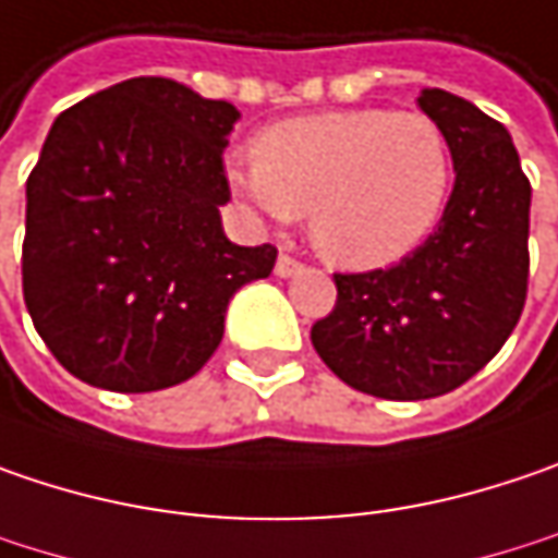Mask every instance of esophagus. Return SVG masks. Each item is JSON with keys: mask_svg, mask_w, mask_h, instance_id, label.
<instances>
[{"mask_svg": "<svg viewBox=\"0 0 558 558\" xmlns=\"http://www.w3.org/2000/svg\"><path fill=\"white\" fill-rule=\"evenodd\" d=\"M300 268H303V265H300V262H296L293 255H287V252H280V255H278V265H275V275H278V278H293V275H296Z\"/></svg>", "mask_w": 558, "mask_h": 558, "instance_id": "1", "label": "esophagus"}]
</instances>
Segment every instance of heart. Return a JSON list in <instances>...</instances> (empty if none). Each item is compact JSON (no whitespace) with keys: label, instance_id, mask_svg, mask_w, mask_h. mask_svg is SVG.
<instances>
[{"label":"heart","instance_id":"1","mask_svg":"<svg viewBox=\"0 0 558 558\" xmlns=\"http://www.w3.org/2000/svg\"><path fill=\"white\" fill-rule=\"evenodd\" d=\"M233 192L271 220L310 211L315 248L353 271L401 262L439 223L451 148L423 113L335 110L262 132L255 160L227 167Z\"/></svg>","mask_w":558,"mask_h":558}]
</instances>
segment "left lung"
<instances>
[{"label":"left lung","mask_w":558,"mask_h":558,"mask_svg":"<svg viewBox=\"0 0 558 558\" xmlns=\"http://www.w3.org/2000/svg\"><path fill=\"white\" fill-rule=\"evenodd\" d=\"M448 138L454 189L423 246L391 268L335 275L338 303L312 347L350 388L426 401L476 376L527 296L531 182L502 122L439 87L416 97Z\"/></svg>","instance_id":"8db88e82"}]
</instances>
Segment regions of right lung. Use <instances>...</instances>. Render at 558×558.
<instances>
[{
    "label": "right lung",
    "mask_w": 558,
    "mask_h": 558,
    "mask_svg": "<svg viewBox=\"0 0 558 558\" xmlns=\"http://www.w3.org/2000/svg\"><path fill=\"white\" fill-rule=\"evenodd\" d=\"M240 119L170 78H129L56 116L27 177L24 303L52 356L94 388L192 378L275 246L223 236V148Z\"/></svg>",
    "instance_id": "1"
}]
</instances>
